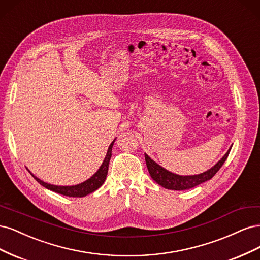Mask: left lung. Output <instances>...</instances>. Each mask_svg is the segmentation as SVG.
I'll return each instance as SVG.
<instances>
[{
    "label": "left lung",
    "instance_id": "8db88e82",
    "mask_svg": "<svg viewBox=\"0 0 260 260\" xmlns=\"http://www.w3.org/2000/svg\"><path fill=\"white\" fill-rule=\"evenodd\" d=\"M230 151H231V147L214 167L205 172H203V174L194 175V176H179L176 174H172V172L159 166L158 164H156L152 158H149L148 155L146 154H145V161H146V166H147L149 175H151V177L153 178V180L156 183H158L165 188H168V190L183 191V190H188V188H192L203 182H206V181L210 180L212 177H214L218 172V170L222 167V165L228 158V155H229Z\"/></svg>",
    "mask_w": 260,
    "mask_h": 260
}]
</instances>
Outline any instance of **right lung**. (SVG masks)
<instances>
[{
  "instance_id": "obj_1",
  "label": "right lung",
  "mask_w": 260,
  "mask_h": 260,
  "mask_svg": "<svg viewBox=\"0 0 260 260\" xmlns=\"http://www.w3.org/2000/svg\"><path fill=\"white\" fill-rule=\"evenodd\" d=\"M114 142H115V140L111 143V145H109L105 159H104L103 164L101 165L100 169L90 179L84 181V182H82L80 184L70 185V186L53 185L50 183H46V182H44V181L37 178L36 176L31 174V172L30 174L38 181L39 183L43 185L44 187L49 188V190H51L53 192H56L58 194L65 195V196H69V198H83V196L98 190V188L104 183V181L107 176V172H108V165H109V160H111V157H112V148H113Z\"/></svg>"
}]
</instances>
